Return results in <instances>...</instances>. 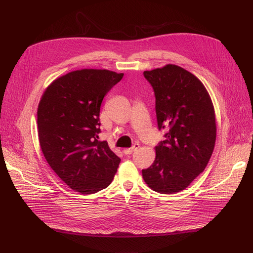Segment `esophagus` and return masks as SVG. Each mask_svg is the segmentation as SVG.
<instances>
[{
	"mask_svg": "<svg viewBox=\"0 0 253 253\" xmlns=\"http://www.w3.org/2000/svg\"><path fill=\"white\" fill-rule=\"evenodd\" d=\"M138 148H139V144H134V145H133L132 147H131V148L124 150V153H125V154H132L133 152L137 151V150H138Z\"/></svg>",
	"mask_w": 253,
	"mask_h": 253,
	"instance_id": "34e87169",
	"label": "esophagus"
}]
</instances>
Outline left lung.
Here are the masks:
<instances>
[{
	"label": "left lung",
	"mask_w": 253,
	"mask_h": 253,
	"mask_svg": "<svg viewBox=\"0 0 253 253\" xmlns=\"http://www.w3.org/2000/svg\"><path fill=\"white\" fill-rule=\"evenodd\" d=\"M155 94L158 129H167L156 158L142 178L163 194L184 190L204 171L216 140L215 112L203 83L189 71L169 64L144 72Z\"/></svg>",
	"instance_id": "1"
}]
</instances>
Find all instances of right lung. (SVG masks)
Instances as JSON below:
<instances>
[{
	"instance_id": "add662e5",
	"label": "right lung",
	"mask_w": 253,
	"mask_h": 253,
	"mask_svg": "<svg viewBox=\"0 0 253 253\" xmlns=\"http://www.w3.org/2000/svg\"><path fill=\"white\" fill-rule=\"evenodd\" d=\"M123 73L82 69L53 81L37 111L38 136L51 169L83 194L100 191L112 183L121 159L100 133V106Z\"/></svg>"
}]
</instances>
